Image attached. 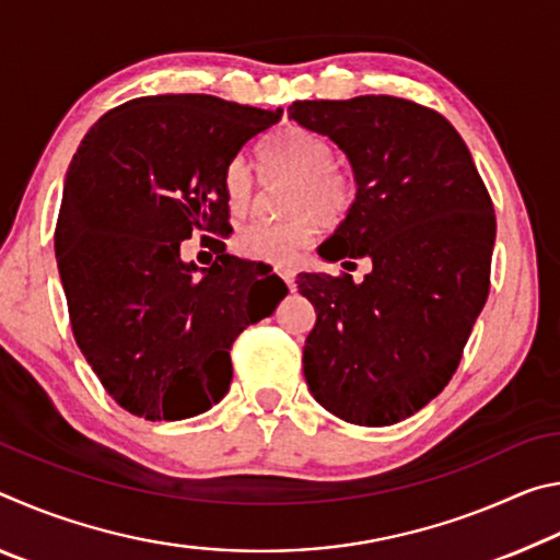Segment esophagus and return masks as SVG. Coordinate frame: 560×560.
I'll use <instances>...</instances> for the list:
<instances>
[{
  "instance_id": "1",
  "label": "esophagus",
  "mask_w": 560,
  "mask_h": 560,
  "mask_svg": "<svg viewBox=\"0 0 560 560\" xmlns=\"http://www.w3.org/2000/svg\"><path fill=\"white\" fill-rule=\"evenodd\" d=\"M277 271H279V277L287 281V287L293 291L296 289V269L291 267V264H279L277 267Z\"/></svg>"
}]
</instances>
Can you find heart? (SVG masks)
I'll use <instances>...</instances> for the list:
<instances>
[{"instance_id": "b5f03b06", "label": "heart", "mask_w": 560, "mask_h": 560, "mask_svg": "<svg viewBox=\"0 0 560 560\" xmlns=\"http://www.w3.org/2000/svg\"><path fill=\"white\" fill-rule=\"evenodd\" d=\"M259 167L267 175H289L287 210L279 220H254L236 232V249L246 257L289 261L301 246L316 240L326 220H343L355 200V185L346 170L334 165V145L318 132L301 126L273 130L257 150ZM224 200L234 214L252 202L254 185L242 163L224 173Z\"/></svg>"}]
</instances>
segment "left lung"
<instances>
[{
    "label": "left lung",
    "mask_w": 560,
    "mask_h": 560,
    "mask_svg": "<svg viewBox=\"0 0 560 560\" xmlns=\"http://www.w3.org/2000/svg\"><path fill=\"white\" fill-rule=\"evenodd\" d=\"M289 118L334 140L355 179V200L318 257L373 264L360 283L299 273L316 308L303 375L328 412L385 428L422 410L457 371L489 296L494 207L469 148L438 110L358 96L296 101Z\"/></svg>",
    "instance_id": "1"
}]
</instances>
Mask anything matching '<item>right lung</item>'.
<instances>
[{
    "instance_id": "1",
    "label": "right lung",
    "mask_w": 560,
    "mask_h": 560,
    "mask_svg": "<svg viewBox=\"0 0 560 560\" xmlns=\"http://www.w3.org/2000/svg\"><path fill=\"white\" fill-rule=\"evenodd\" d=\"M281 120L202 93L108 110L69 165L56 264L83 358L122 410L145 420L207 412L230 390V350L289 289L269 264L226 254L224 173ZM192 233L218 254L182 259Z\"/></svg>"
}]
</instances>
